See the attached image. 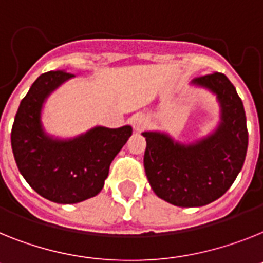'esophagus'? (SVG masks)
<instances>
[{"mask_svg":"<svg viewBox=\"0 0 263 263\" xmlns=\"http://www.w3.org/2000/svg\"><path fill=\"white\" fill-rule=\"evenodd\" d=\"M131 124L135 131L140 132L148 125V119H147L144 114H136L131 118Z\"/></svg>","mask_w":263,"mask_h":263,"instance_id":"1","label":"esophagus"}]
</instances>
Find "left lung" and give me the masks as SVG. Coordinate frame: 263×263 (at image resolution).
I'll return each instance as SVG.
<instances>
[{
  "instance_id": "left-lung-1",
  "label": "left lung",
  "mask_w": 263,
  "mask_h": 263,
  "mask_svg": "<svg viewBox=\"0 0 263 263\" xmlns=\"http://www.w3.org/2000/svg\"><path fill=\"white\" fill-rule=\"evenodd\" d=\"M191 85L217 96L220 118L211 134L184 144L165 132H143L149 186L160 199L179 207L206 206L223 195L242 170L249 143L243 104L230 80L214 72Z\"/></svg>"
}]
</instances>
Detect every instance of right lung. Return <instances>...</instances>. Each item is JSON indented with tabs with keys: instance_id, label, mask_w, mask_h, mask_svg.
<instances>
[{
	"instance_id": "1",
	"label": "right lung",
	"mask_w": 263,
	"mask_h": 263,
	"mask_svg": "<svg viewBox=\"0 0 263 263\" xmlns=\"http://www.w3.org/2000/svg\"><path fill=\"white\" fill-rule=\"evenodd\" d=\"M74 77L43 73L21 100L12 128V149L21 175L37 194L61 204L87 200L104 187L109 165L132 135L131 125L98 127L70 139L46 134L41 112L53 90Z\"/></svg>"
}]
</instances>
